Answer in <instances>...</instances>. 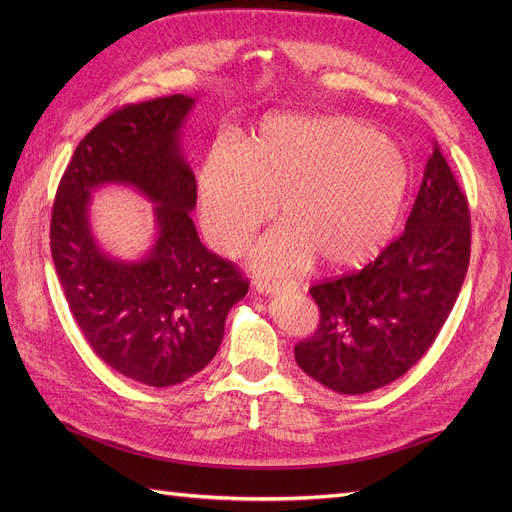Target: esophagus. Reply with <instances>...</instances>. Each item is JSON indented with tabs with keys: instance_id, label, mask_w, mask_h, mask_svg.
Masks as SVG:
<instances>
[{
	"instance_id": "obj_1",
	"label": "esophagus",
	"mask_w": 512,
	"mask_h": 512,
	"mask_svg": "<svg viewBox=\"0 0 512 512\" xmlns=\"http://www.w3.org/2000/svg\"><path fill=\"white\" fill-rule=\"evenodd\" d=\"M286 286L284 284H269V282H258V292L262 294H280L284 292Z\"/></svg>"
}]
</instances>
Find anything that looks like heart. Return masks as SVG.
<instances>
[{
    "label": "heart",
    "mask_w": 512,
    "mask_h": 512,
    "mask_svg": "<svg viewBox=\"0 0 512 512\" xmlns=\"http://www.w3.org/2000/svg\"><path fill=\"white\" fill-rule=\"evenodd\" d=\"M408 188V160L384 134L344 117L275 115L243 151L211 149L198 198L207 237L224 254L252 241L277 198L284 226L256 247L254 265L288 273L318 258L350 271L382 252Z\"/></svg>",
    "instance_id": "heart-1"
}]
</instances>
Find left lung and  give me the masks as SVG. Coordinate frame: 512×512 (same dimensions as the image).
<instances>
[{
	"instance_id": "left-lung-1",
	"label": "left lung",
	"mask_w": 512,
	"mask_h": 512,
	"mask_svg": "<svg viewBox=\"0 0 512 512\" xmlns=\"http://www.w3.org/2000/svg\"><path fill=\"white\" fill-rule=\"evenodd\" d=\"M468 265V198L433 145L406 230L365 269L309 288L320 324L294 346L297 365L344 395L391 384L438 337Z\"/></svg>"
}]
</instances>
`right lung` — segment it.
<instances>
[{"instance_id":"add662e5","label":"right lung","mask_w":512,"mask_h":512,"mask_svg":"<svg viewBox=\"0 0 512 512\" xmlns=\"http://www.w3.org/2000/svg\"><path fill=\"white\" fill-rule=\"evenodd\" d=\"M194 98L128 104L76 147L51 215V254L81 333L100 359L147 386H173L218 352L230 307L250 282L200 243L196 179L181 153ZM130 184L157 205L159 237L141 261L108 257L88 224L90 192Z\"/></svg>"}]
</instances>
